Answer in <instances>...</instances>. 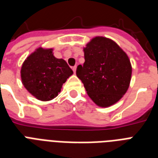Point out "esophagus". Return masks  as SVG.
Wrapping results in <instances>:
<instances>
[{
  "instance_id": "esophagus-1",
  "label": "esophagus",
  "mask_w": 158,
  "mask_h": 158,
  "mask_svg": "<svg viewBox=\"0 0 158 158\" xmlns=\"http://www.w3.org/2000/svg\"><path fill=\"white\" fill-rule=\"evenodd\" d=\"M72 69H73V71H74V73H75V71H76V66H73V67H72Z\"/></svg>"
}]
</instances>
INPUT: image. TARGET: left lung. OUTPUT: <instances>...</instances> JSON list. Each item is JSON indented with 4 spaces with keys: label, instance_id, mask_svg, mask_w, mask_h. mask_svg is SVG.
I'll list each match as a JSON object with an SVG mask.
<instances>
[{
    "label": "left lung",
    "instance_id": "1",
    "mask_svg": "<svg viewBox=\"0 0 158 158\" xmlns=\"http://www.w3.org/2000/svg\"><path fill=\"white\" fill-rule=\"evenodd\" d=\"M84 64L77 67L76 75L87 94L98 106L115 104L126 93L132 68L126 53L114 42L96 37L84 48Z\"/></svg>",
    "mask_w": 158,
    "mask_h": 158
}]
</instances>
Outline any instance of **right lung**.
<instances>
[{
    "instance_id": "1",
    "label": "right lung",
    "mask_w": 158,
    "mask_h": 158,
    "mask_svg": "<svg viewBox=\"0 0 158 158\" xmlns=\"http://www.w3.org/2000/svg\"><path fill=\"white\" fill-rule=\"evenodd\" d=\"M52 51L38 48L27 57L21 68L23 86L41 101H50L56 98L62 84L73 74L66 61L56 58Z\"/></svg>"
}]
</instances>
